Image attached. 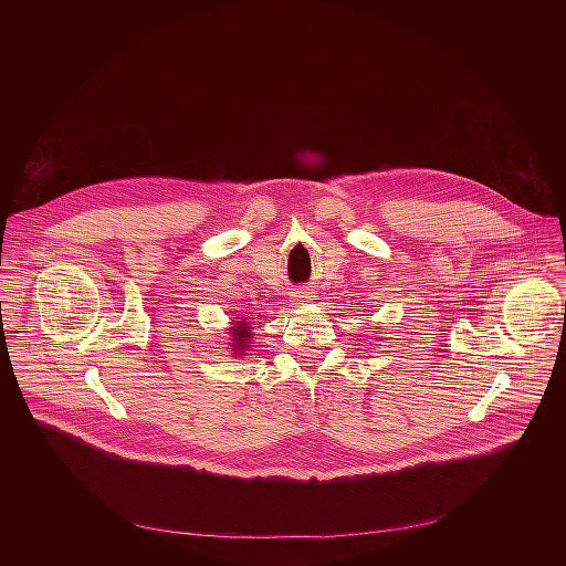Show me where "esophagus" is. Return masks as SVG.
I'll use <instances>...</instances> for the list:
<instances>
[{
    "label": "esophagus",
    "mask_w": 566,
    "mask_h": 566,
    "mask_svg": "<svg viewBox=\"0 0 566 566\" xmlns=\"http://www.w3.org/2000/svg\"><path fill=\"white\" fill-rule=\"evenodd\" d=\"M316 296L314 292H307V290H301V292H294V305H305V303H312Z\"/></svg>",
    "instance_id": "esophagus-1"
}]
</instances>
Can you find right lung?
I'll use <instances>...</instances> for the list:
<instances>
[{"label": "right lung", "mask_w": 566, "mask_h": 566, "mask_svg": "<svg viewBox=\"0 0 566 566\" xmlns=\"http://www.w3.org/2000/svg\"><path fill=\"white\" fill-rule=\"evenodd\" d=\"M227 333H229V339H231V353L235 355V357H243L245 355V350H250V346L254 344L252 342V335H254V331H252V326H250V321L248 318H235L231 326L227 328Z\"/></svg>", "instance_id": "obj_1"}]
</instances>
